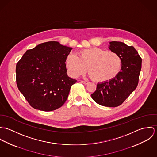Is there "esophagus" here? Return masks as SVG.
<instances>
[{"label":"esophagus","instance_id":"obj_1","mask_svg":"<svg viewBox=\"0 0 157 157\" xmlns=\"http://www.w3.org/2000/svg\"><path fill=\"white\" fill-rule=\"evenodd\" d=\"M81 83H83V84H84V85H87V84H88V83H89V82H88L83 81V80L81 81Z\"/></svg>","mask_w":157,"mask_h":157}]
</instances>
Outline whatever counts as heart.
Instances as JSON below:
<instances>
[{
    "mask_svg": "<svg viewBox=\"0 0 157 157\" xmlns=\"http://www.w3.org/2000/svg\"><path fill=\"white\" fill-rule=\"evenodd\" d=\"M65 63L69 73L72 77H78L84 74L88 67L90 77L97 82L113 78L121 67V60L117 54L98 48L82 49L78 52V57L70 54Z\"/></svg>",
    "mask_w": 157,
    "mask_h": 157,
    "instance_id": "obj_1",
    "label": "heart"
}]
</instances>
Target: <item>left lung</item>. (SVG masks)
I'll use <instances>...</instances> for the list:
<instances>
[{
  "instance_id": "left-lung-1",
  "label": "left lung",
  "mask_w": 157,
  "mask_h": 157,
  "mask_svg": "<svg viewBox=\"0 0 157 157\" xmlns=\"http://www.w3.org/2000/svg\"><path fill=\"white\" fill-rule=\"evenodd\" d=\"M108 48L120 57L121 71L111 80L98 83L91 97L100 105L117 107L122 104L136 89L142 60L134 47L123 42H110Z\"/></svg>"
}]
</instances>
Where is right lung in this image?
<instances>
[{"mask_svg":"<svg viewBox=\"0 0 157 157\" xmlns=\"http://www.w3.org/2000/svg\"><path fill=\"white\" fill-rule=\"evenodd\" d=\"M72 48L56 41L27 50L16 65V82L34 109L52 111L63 105L77 80L67 74L65 61Z\"/></svg>","mask_w":157,"mask_h":157,"instance_id":"1","label":"right lung"}]
</instances>
